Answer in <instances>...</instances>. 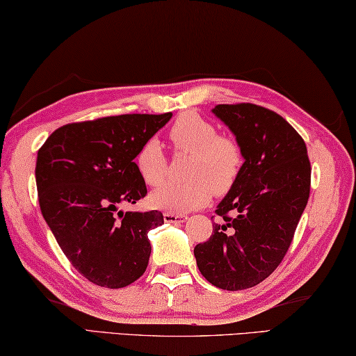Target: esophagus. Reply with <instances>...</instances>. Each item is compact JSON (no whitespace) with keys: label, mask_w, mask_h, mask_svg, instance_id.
I'll use <instances>...</instances> for the list:
<instances>
[{"label":"esophagus","mask_w":356,"mask_h":356,"mask_svg":"<svg viewBox=\"0 0 356 356\" xmlns=\"http://www.w3.org/2000/svg\"><path fill=\"white\" fill-rule=\"evenodd\" d=\"M188 219V216L184 214H173V213H165L164 214V220L168 224H177V222H184Z\"/></svg>","instance_id":"obj_1"}]
</instances>
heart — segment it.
<instances>
[{
    "instance_id": "heart-1",
    "label": "heart",
    "mask_w": 356,
    "mask_h": 356,
    "mask_svg": "<svg viewBox=\"0 0 356 356\" xmlns=\"http://www.w3.org/2000/svg\"><path fill=\"white\" fill-rule=\"evenodd\" d=\"M177 151L189 153L184 183H168L149 195L151 205L162 211L184 214L205 207L211 197L224 195L235 186L243 168V151L236 140L218 136V129L197 113H183L168 132ZM140 177L148 186H159L167 173L161 143L151 138L136 157Z\"/></svg>"
}]
</instances>
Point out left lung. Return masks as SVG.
<instances>
[{
  "instance_id": "obj_1",
  "label": "left lung",
  "mask_w": 356,
  "mask_h": 356,
  "mask_svg": "<svg viewBox=\"0 0 356 356\" xmlns=\"http://www.w3.org/2000/svg\"><path fill=\"white\" fill-rule=\"evenodd\" d=\"M211 112L235 136L244 162L218 205L224 222L194 255L208 282L235 292L260 284L282 261L309 199L311 162L305 140L281 115L254 104Z\"/></svg>"
}]
</instances>
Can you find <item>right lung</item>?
<instances>
[{
	"label": "right lung",
	"instance_id": "obj_1",
	"mask_svg": "<svg viewBox=\"0 0 356 356\" xmlns=\"http://www.w3.org/2000/svg\"><path fill=\"white\" fill-rule=\"evenodd\" d=\"M172 113L118 115L66 124L38 151L36 184L47 225L90 282L121 289L143 275L148 232L161 211H123L147 195L134 159Z\"/></svg>",
	"mask_w": 356,
	"mask_h": 356
}]
</instances>
